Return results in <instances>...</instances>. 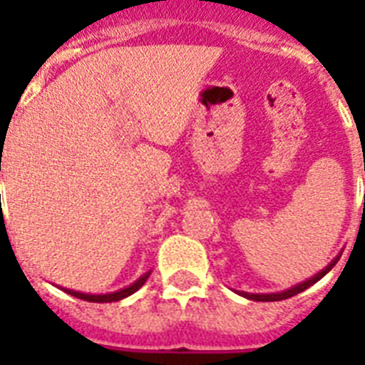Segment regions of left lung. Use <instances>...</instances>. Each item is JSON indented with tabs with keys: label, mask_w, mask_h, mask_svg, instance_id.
Returning a JSON list of instances; mask_svg holds the SVG:
<instances>
[{
	"label": "left lung",
	"mask_w": 365,
	"mask_h": 365,
	"mask_svg": "<svg viewBox=\"0 0 365 365\" xmlns=\"http://www.w3.org/2000/svg\"><path fill=\"white\" fill-rule=\"evenodd\" d=\"M340 256H341V252L338 254V256L334 257V259L331 261V263H329V265L325 267L324 270H320V272H318V274H314L312 278L305 279V282L298 283V285L291 287V289H285V291H282V292H270V294H254V292L240 291V292H237V294L243 296V298H247V299H252V302H282V299L292 298V296L299 294V292H303V291H305V289H309V287H311V285H314L316 282H320V279L324 278L325 274H327L329 270H331L334 265H336V261L340 259Z\"/></svg>",
	"instance_id": "obj_1"
}]
</instances>
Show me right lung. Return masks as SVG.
Here are the masks:
<instances>
[{
	"instance_id": "right-lung-1",
	"label": "right lung",
	"mask_w": 365,
	"mask_h": 365,
	"mask_svg": "<svg viewBox=\"0 0 365 365\" xmlns=\"http://www.w3.org/2000/svg\"><path fill=\"white\" fill-rule=\"evenodd\" d=\"M151 270H148L146 274H143L140 278L137 279V282H133L131 285L124 287V289H120V291H115V292H108V294H86V292H78V291H71V289H62L63 292H67V294L74 296V298H80V299H86V302H93V303H111V302H120V299L128 298V296H131L133 292H137L140 287L146 283V279L150 278Z\"/></svg>"
}]
</instances>
